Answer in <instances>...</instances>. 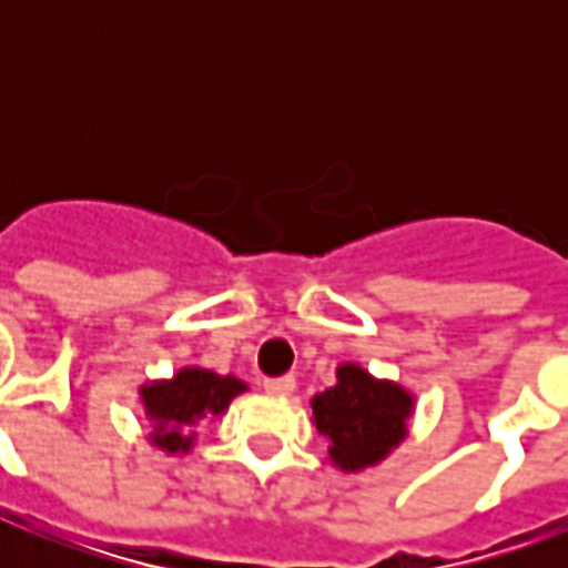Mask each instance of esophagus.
Returning <instances> with one entry per match:
<instances>
[{"label":"esophagus","instance_id":"obj_1","mask_svg":"<svg viewBox=\"0 0 568 568\" xmlns=\"http://www.w3.org/2000/svg\"><path fill=\"white\" fill-rule=\"evenodd\" d=\"M264 389L271 395H292L295 393V377H267Z\"/></svg>","mask_w":568,"mask_h":568}]
</instances>
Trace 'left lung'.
<instances>
[{"mask_svg": "<svg viewBox=\"0 0 568 568\" xmlns=\"http://www.w3.org/2000/svg\"><path fill=\"white\" fill-rule=\"evenodd\" d=\"M414 398L389 381H374L358 365H341L337 383L313 398V419L332 440L328 456L344 471L381 463L407 435Z\"/></svg>", "mask_w": 568, "mask_h": 568, "instance_id": "left-lung-1", "label": "left lung"}]
</instances>
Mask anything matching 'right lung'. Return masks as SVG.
Listing matches in <instances>:
<instances>
[{
  "mask_svg": "<svg viewBox=\"0 0 568 568\" xmlns=\"http://www.w3.org/2000/svg\"><path fill=\"white\" fill-rule=\"evenodd\" d=\"M246 389V383L236 377H222L203 368H182L173 381L149 383L142 386V405L154 419L151 440L163 450H187L194 440V428L203 419L219 417L227 410L231 398Z\"/></svg>",
  "mask_w": 568,
  "mask_h": 568,
  "instance_id": "add662e5",
  "label": "right lung"
}]
</instances>
